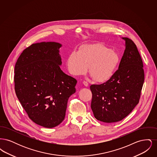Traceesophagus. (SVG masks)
I'll list each match as a JSON object with an SVG mask.
<instances>
[{"instance_id":"obj_1","label":"esophagus","mask_w":157,"mask_h":157,"mask_svg":"<svg viewBox=\"0 0 157 157\" xmlns=\"http://www.w3.org/2000/svg\"><path fill=\"white\" fill-rule=\"evenodd\" d=\"M83 84L85 86H88L89 85L88 83L87 82H86V81H83Z\"/></svg>"}]
</instances>
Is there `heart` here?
I'll use <instances>...</instances> for the list:
<instances>
[{
	"instance_id": "obj_1",
	"label": "heart",
	"mask_w": 157,
	"mask_h": 157,
	"mask_svg": "<svg viewBox=\"0 0 157 157\" xmlns=\"http://www.w3.org/2000/svg\"><path fill=\"white\" fill-rule=\"evenodd\" d=\"M121 61L120 55L102 44L84 45L77 53L68 57L67 65L69 72L75 75L89 72L93 79L104 82L112 77Z\"/></svg>"
}]
</instances>
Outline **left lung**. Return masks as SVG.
Masks as SVG:
<instances>
[{
  "mask_svg": "<svg viewBox=\"0 0 157 157\" xmlns=\"http://www.w3.org/2000/svg\"><path fill=\"white\" fill-rule=\"evenodd\" d=\"M122 39L125 49L118 69L106 82L90 86L94 115L106 123L120 121L131 112L139 102L144 82L143 63L136 46L128 37Z\"/></svg>",
  "mask_w": 157,
  "mask_h": 157,
  "instance_id": "left-lung-1",
  "label": "left lung"
}]
</instances>
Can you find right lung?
<instances>
[{
	"label": "right lung",
	"mask_w": 157,
	"mask_h": 157,
	"mask_svg": "<svg viewBox=\"0 0 157 157\" xmlns=\"http://www.w3.org/2000/svg\"><path fill=\"white\" fill-rule=\"evenodd\" d=\"M62 45L40 42L25 49L15 67V90L33 122L51 128L63 121L67 100L76 92L77 81L60 69Z\"/></svg>",
	"instance_id": "1"
}]
</instances>
